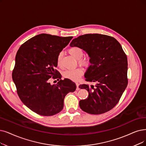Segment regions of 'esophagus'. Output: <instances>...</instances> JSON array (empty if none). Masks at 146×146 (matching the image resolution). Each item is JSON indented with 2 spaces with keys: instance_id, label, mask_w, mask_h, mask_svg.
<instances>
[{
  "instance_id": "esophagus-1",
  "label": "esophagus",
  "mask_w": 146,
  "mask_h": 146,
  "mask_svg": "<svg viewBox=\"0 0 146 146\" xmlns=\"http://www.w3.org/2000/svg\"><path fill=\"white\" fill-rule=\"evenodd\" d=\"M76 86H77V89H76V90H79V89H80L79 87H78V86H79V84H78V83H76Z\"/></svg>"
}]
</instances>
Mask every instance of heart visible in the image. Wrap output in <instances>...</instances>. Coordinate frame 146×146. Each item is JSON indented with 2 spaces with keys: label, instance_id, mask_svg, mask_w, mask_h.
<instances>
[{
  "label": "heart",
  "instance_id": "obj_1",
  "mask_svg": "<svg viewBox=\"0 0 146 146\" xmlns=\"http://www.w3.org/2000/svg\"><path fill=\"white\" fill-rule=\"evenodd\" d=\"M69 53L75 59L78 60L80 65L83 66H88L90 64V60L87 57H83L84 52L82 49L78 46H73L68 50ZM62 54L60 53L57 57V64L59 66H61ZM83 74V70L81 68H77L72 70H66L63 73V77L72 81H78Z\"/></svg>",
  "mask_w": 146,
  "mask_h": 146
}]
</instances>
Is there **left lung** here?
Instances as JSON below:
<instances>
[{
    "label": "left lung",
    "instance_id": "obj_1",
    "mask_svg": "<svg viewBox=\"0 0 146 146\" xmlns=\"http://www.w3.org/2000/svg\"><path fill=\"white\" fill-rule=\"evenodd\" d=\"M71 46L83 49L90 57L91 65L84 77L95 86L81 84L79 88L89 92L79 106L84 111L101 114L113 109L126 88L127 56L120 43L113 37L101 34H86L74 39Z\"/></svg>",
    "mask_w": 146,
    "mask_h": 146
}]
</instances>
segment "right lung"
Masks as SVG:
<instances>
[{
  "label": "right lung",
  "mask_w": 146,
  "mask_h": 146,
  "mask_svg": "<svg viewBox=\"0 0 146 146\" xmlns=\"http://www.w3.org/2000/svg\"><path fill=\"white\" fill-rule=\"evenodd\" d=\"M72 38L39 34L23 44L17 51L12 74L17 94L26 106L38 114L59 113L65 96L76 89L75 83L68 78L62 80L56 69L58 54ZM51 77L59 81L56 85L50 84Z\"/></svg>",
  "instance_id": "obj_1"
}]
</instances>
